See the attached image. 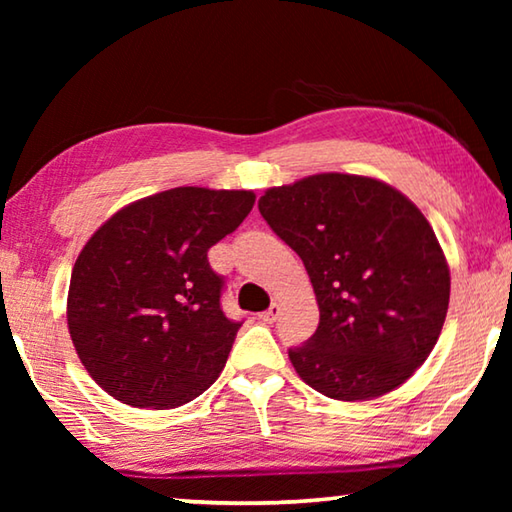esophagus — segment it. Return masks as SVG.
I'll return each instance as SVG.
<instances>
[{
    "instance_id": "1",
    "label": "esophagus",
    "mask_w": 512,
    "mask_h": 512,
    "mask_svg": "<svg viewBox=\"0 0 512 512\" xmlns=\"http://www.w3.org/2000/svg\"><path fill=\"white\" fill-rule=\"evenodd\" d=\"M277 316H280V305H277V302H273L271 307H268L266 311H262V314H259V318H262L264 323H275Z\"/></svg>"
}]
</instances>
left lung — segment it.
<instances>
[{"label":"left lung","mask_w":512,"mask_h":512,"mask_svg":"<svg viewBox=\"0 0 512 512\" xmlns=\"http://www.w3.org/2000/svg\"><path fill=\"white\" fill-rule=\"evenodd\" d=\"M259 212L305 264L320 323L289 359L332 400H375L402 386L436 345L449 266L424 214L395 187L316 173L271 187Z\"/></svg>","instance_id":"8db88e82"}]
</instances>
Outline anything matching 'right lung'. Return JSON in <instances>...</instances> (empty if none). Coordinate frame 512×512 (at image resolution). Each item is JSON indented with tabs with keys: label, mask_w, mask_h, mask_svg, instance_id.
Returning a JSON list of instances; mask_svg holds the SVG:
<instances>
[{
	"label": "right lung",
	"mask_w": 512,
	"mask_h": 512,
	"mask_svg": "<svg viewBox=\"0 0 512 512\" xmlns=\"http://www.w3.org/2000/svg\"><path fill=\"white\" fill-rule=\"evenodd\" d=\"M255 205L246 189L176 187L121 207L76 259L67 327L90 377L137 409H176L210 388L241 323L221 309L207 250Z\"/></svg>",
	"instance_id": "1"
}]
</instances>
